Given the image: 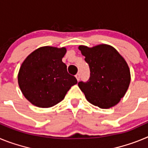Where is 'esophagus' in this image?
Listing matches in <instances>:
<instances>
[{
  "label": "esophagus",
  "instance_id": "34e87169",
  "mask_svg": "<svg viewBox=\"0 0 148 148\" xmlns=\"http://www.w3.org/2000/svg\"><path fill=\"white\" fill-rule=\"evenodd\" d=\"M75 78H76L77 80L79 81V79H80V74H79V73H77L76 75H75Z\"/></svg>",
  "mask_w": 148,
  "mask_h": 148
}]
</instances>
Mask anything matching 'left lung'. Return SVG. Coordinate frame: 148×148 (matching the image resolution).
I'll list each match as a JSON object with an SVG mask.
<instances>
[{"instance_id": "left-lung-1", "label": "left lung", "mask_w": 148, "mask_h": 148, "mask_svg": "<svg viewBox=\"0 0 148 148\" xmlns=\"http://www.w3.org/2000/svg\"><path fill=\"white\" fill-rule=\"evenodd\" d=\"M89 64L90 77L78 85L90 104L108 109L125 96L130 82V72L126 61L112 46L99 44L92 47H78Z\"/></svg>"}]
</instances>
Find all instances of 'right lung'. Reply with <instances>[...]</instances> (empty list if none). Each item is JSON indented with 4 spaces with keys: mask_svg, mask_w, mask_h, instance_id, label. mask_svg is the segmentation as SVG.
<instances>
[{
    "mask_svg": "<svg viewBox=\"0 0 148 148\" xmlns=\"http://www.w3.org/2000/svg\"><path fill=\"white\" fill-rule=\"evenodd\" d=\"M65 47H42L35 49L22 63L18 82L24 97L38 108H47L61 102L67 91L77 84L62 61Z\"/></svg>",
    "mask_w": 148,
    "mask_h": 148,
    "instance_id": "1",
    "label": "right lung"
}]
</instances>
